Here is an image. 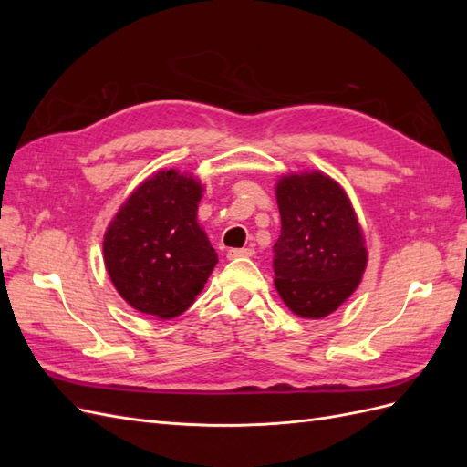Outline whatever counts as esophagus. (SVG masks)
<instances>
[{
    "instance_id": "1",
    "label": "esophagus",
    "mask_w": 467,
    "mask_h": 467,
    "mask_svg": "<svg viewBox=\"0 0 467 467\" xmlns=\"http://www.w3.org/2000/svg\"><path fill=\"white\" fill-rule=\"evenodd\" d=\"M255 255V251L244 247V249H228V259H239V257H253Z\"/></svg>"
}]
</instances>
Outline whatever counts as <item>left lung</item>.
Listing matches in <instances>:
<instances>
[{
    "instance_id": "left-lung-1",
    "label": "left lung",
    "mask_w": 467,
    "mask_h": 467,
    "mask_svg": "<svg viewBox=\"0 0 467 467\" xmlns=\"http://www.w3.org/2000/svg\"><path fill=\"white\" fill-rule=\"evenodd\" d=\"M276 201V290L294 314L325 317L357 290L366 266L355 212L343 189L321 173L280 179Z\"/></svg>"
}]
</instances>
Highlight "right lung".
I'll list each match as a JSON object with an SVG mask.
<instances>
[{
    "instance_id": "right-lung-1",
    "label": "right lung",
    "mask_w": 467,
    "mask_h": 467,
    "mask_svg": "<svg viewBox=\"0 0 467 467\" xmlns=\"http://www.w3.org/2000/svg\"><path fill=\"white\" fill-rule=\"evenodd\" d=\"M202 189L175 169L144 181L105 234L112 285L134 309L169 319L201 294L218 263L196 222Z\"/></svg>"
}]
</instances>
